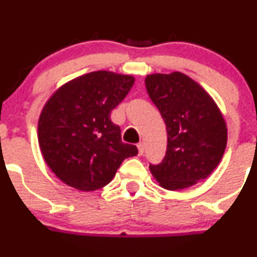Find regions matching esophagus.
Here are the masks:
<instances>
[{
    "mask_svg": "<svg viewBox=\"0 0 257 257\" xmlns=\"http://www.w3.org/2000/svg\"><path fill=\"white\" fill-rule=\"evenodd\" d=\"M145 152V144L144 143H139L138 144V154L143 155Z\"/></svg>",
    "mask_w": 257,
    "mask_h": 257,
    "instance_id": "esophagus-1",
    "label": "esophagus"
}]
</instances>
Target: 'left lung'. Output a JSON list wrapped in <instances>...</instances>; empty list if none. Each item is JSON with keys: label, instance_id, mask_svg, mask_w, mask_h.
I'll list each match as a JSON object with an SVG mask.
<instances>
[{"label": "left lung", "instance_id": "8db88e82", "mask_svg": "<svg viewBox=\"0 0 257 257\" xmlns=\"http://www.w3.org/2000/svg\"><path fill=\"white\" fill-rule=\"evenodd\" d=\"M145 87L167 125V154L149 169L167 190L204 180L219 165L227 143L226 121L211 95L180 72L148 74Z\"/></svg>", "mask_w": 257, "mask_h": 257}]
</instances>
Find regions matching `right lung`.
<instances>
[{
    "mask_svg": "<svg viewBox=\"0 0 257 257\" xmlns=\"http://www.w3.org/2000/svg\"><path fill=\"white\" fill-rule=\"evenodd\" d=\"M134 77L110 71L64 83L46 102L38 119V144L56 177L80 191L112 181L124 159L138 154L121 142L110 112L126 97Z\"/></svg>",
    "mask_w": 257,
    "mask_h": 257,
    "instance_id": "right-lung-1",
    "label": "right lung"
}]
</instances>
